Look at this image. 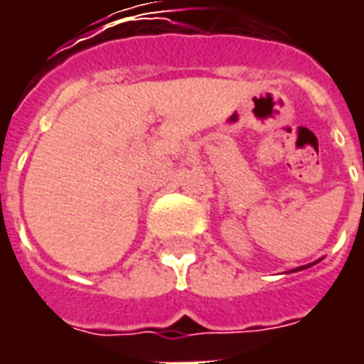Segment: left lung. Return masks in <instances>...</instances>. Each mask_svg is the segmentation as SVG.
I'll return each instance as SVG.
<instances>
[{"label": "left lung", "mask_w": 364, "mask_h": 364, "mask_svg": "<svg viewBox=\"0 0 364 364\" xmlns=\"http://www.w3.org/2000/svg\"><path fill=\"white\" fill-rule=\"evenodd\" d=\"M300 269H302V267H300Z\"/></svg>", "instance_id": "obj_1"}]
</instances>
